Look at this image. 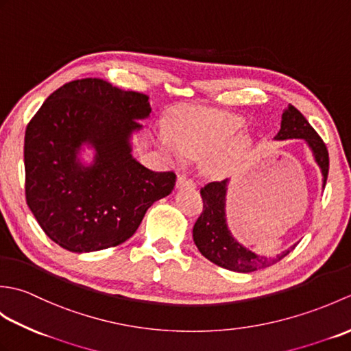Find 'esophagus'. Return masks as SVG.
<instances>
[{
	"mask_svg": "<svg viewBox=\"0 0 351 351\" xmlns=\"http://www.w3.org/2000/svg\"><path fill=\"white\" fill-rule=\"evenodd\" d=\"M176 189H190V190H195L196 189V184L193 180H189L187 176H178L176 180Z\"/></svg>",
	"mask_w": 351,
	"mask_h": 351,
	"instance_id": "esophagus-1",
	"label": "esophagus"
}]
</instances>
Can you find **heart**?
Here are the masks:
<instances>
[{"label":"heart","instance_id":"1","mask_svg":"<svg viewBox=\"0 0 351 351\" xmlns=\"http://www.w3.org/2000/svg\"><path fill=\"white\" fill-rule=\"evenodd\" d=\"M245 121L228 111L189 108L176 116L171 123V134L160 131L156 141L176 162L190 158L210 160L206 162L208 173L215 178L229 175L252 147V140L241 132Z\"/></svg>","mask_w":351,"mask_h":351}]
</instances>
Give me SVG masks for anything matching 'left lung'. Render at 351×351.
Returning <instances> with one entry per match:
<instances>
[{
    "label": "left lung",
    "mask_w": 351,
    "mask_h": 351,
    "mask_svg": "<svg viewBox=\"0 0 351 351\" xmlns=\"http://www.w3.org/2000/svg\"><path fill=\"white\" fill-rule=\"evenodd\" d=\"M293 138L303 140L309 147L314 161L322 170L324 187L327 173H329V152H327L324 141L319 138L315 130L312 128L299 110L288 106L283 110L280 130L274 140L283 141ZM229 181L230 180L210 182L200 190V196L204 200V211L193 228V240H195L196 247L215 265L237 273H252L279 263L295 247V244L271 258L256 255L255 252H252L238 241L230 232L226 220V195Z\"/></svg>",
    "instance_id": "8db88e82"
}]
</instances>
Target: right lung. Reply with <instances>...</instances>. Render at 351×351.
I'll list each match as a JSON object with an SVG mask.
<instances>
[{"mask_svg": "<svg viewBox=\"0 0 351 351\" xmlns=\"http://www.w3.org/2000/svg\"><path fill=\"white\" fill-rule=\"evenodd\" d=\"M151 111L143 93L84 78L57 88L28 123L27 205L60 247L87 253L122 244L173 190V171H154L132 155V136Z\"/></svg>", "mask_w": 351, "mask_h": 351, "instance_id": "1", "label": "right lung"}]
</instances>
